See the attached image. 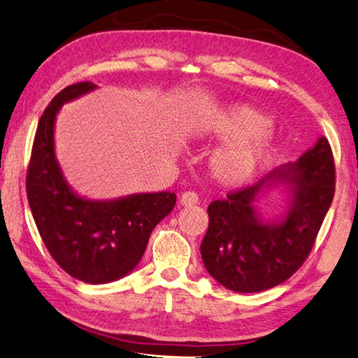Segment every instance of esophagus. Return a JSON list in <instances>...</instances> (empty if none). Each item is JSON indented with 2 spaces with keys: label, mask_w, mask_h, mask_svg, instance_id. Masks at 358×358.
I'll use <instances>...</instances> for the list:
<instances>
[{
  "label": "esophagus",
  "mask_w": 358,
  "mask_h": 358,
  "mask_svg": "<svg viewBox=\"0 0 358 358\" xmlns=\"http://www.w3.org/2000/svg\"><path fill=\"white\" fill-rule=\"evenodd\" d=\"M180 206H193V204L198 203V195L195 192H185L180 195Z\"/></svg>",
  "instance_id": "obj_1"
}]
</instances>
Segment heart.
<instances>
[{
	"label": "heart",
	"instance_id": "1",
	"mask_svg": "<svg viewBox=\"0 0 358 358\" xmlns=\"http://www.w3.org/2000/svg\"><path fill=\"white\" fill-rule=\"evenodd\" d=\"M269 120L248 106H230L203 120L200 138L227 141L209 158V174L227 189L248 184L271 154Z\"/></svg>",
	"mask_w": 358,
	"mask_h": 358
}]
</instances>
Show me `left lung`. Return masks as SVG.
<instances>
[{
    "mask_svg": "<svg viewBox=\"0 0 358 358\" xmlns=\"http://www.w3.org/2000/svg\"><path fill=\"white\" fill-rule=\"evenodd\" d=\"M284 188L286 209L271 220L261 198ZM335 195L331 148L320 136L296 162L273 169L259 182L209 204V228L201 243L206 271L238 294L282 284L306 260Z\"/></svg>",
    "mask_w": 358,
    "mask_h": 358,
    "instance_id": "obj_1",
    "label": "left lung"
}]
</instances>
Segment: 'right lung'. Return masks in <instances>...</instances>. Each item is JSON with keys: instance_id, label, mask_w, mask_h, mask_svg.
<instances>
[{"instance_id": "obj_1", "label": "right lung", "mask_w": 358, "mask_h": 358, "mask_svg": "<svg viewBox=\"0 0 358 358\" xmlns=\"http://www.w3.org/2000/svg\"><path fill=\"white\" fill-rule=\"evenodd\" d=\"M98 87L79 82L62 90L41 115L34 136L27 195L47 250L69 276L108 284L138 266L152 230L171 213V192L131 193L90 200L68 184L55 154V122L63 104Z\"/></svg>"}]
</instances>
